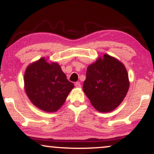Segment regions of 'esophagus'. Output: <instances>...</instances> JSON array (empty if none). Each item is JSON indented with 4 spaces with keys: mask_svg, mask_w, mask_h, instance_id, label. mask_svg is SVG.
Wrapping results in <instances>:
<instances>
[{
    "mask_svg": "<svg viewBox=\"0 0 154 154\" xmlns=\"http://www.w3.org/2000/svg\"><path fill=\"white\" fill-rule=\"evenodd\" d=\"M75 85L76 88H81V84H80V82H75Z\"/></svg>",
    "mask_w": 154,
    "mask_h": 154,
    "instance_id": "esophagus-1",
    "label": "esophagus"
}]
</instances>
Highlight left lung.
Here are the masks:
<instances>
[{
  "instance_id": "obj_1",
  "label": "left lung",
  "mask_w": 154,
  "mask_h": 154,
  "mask_svg": "<svg viewBox=\"0 0 154 154\" xmlns=\"http://www.w3.org/2000/svg\"><path fill=\"white\" fill-rule=\"evenodd\" d=\"M129 86L125 65L104 54L88 66L83 91L97 111L105 113L119 106L128 93Z\"/></svg>"
}]
</instances>
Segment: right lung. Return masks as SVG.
<instances>
[{"label":"right lung","instance_id":"1","mask_svg":"<svg viewBox=\"0 0 154 154\" xmlns=\"http://www.w3.org/2000/svg\"><path fill=\"white\" fill-rule=\"evenodd\" d=\"M24 90L36 107L46 112L57 111L64 103L74 84L68 80L57 62L43 57L26 67Z\"/></svg>","mask_w":154,"mask_h":154}]
</instances>
